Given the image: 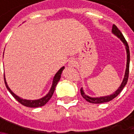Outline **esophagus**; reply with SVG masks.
Returning <instances> with one entry per match:
<instances>
[{
    "instance_id": "obj_1",
    "label": "esophagus",
    "mask_w": 134,
    "mask_h": 134,
    "mask_svg": "<svg viewBox=\"0 0 134 134\" xmlns=\"http://www.w3.org/2000/svg\"><path fill=\"white\" fill-rule=\"evenodd\" d=\"M76 61H75V59H71L69 60V65L70 67H74L76 65Z\"/></svg>"
}]
</instances>
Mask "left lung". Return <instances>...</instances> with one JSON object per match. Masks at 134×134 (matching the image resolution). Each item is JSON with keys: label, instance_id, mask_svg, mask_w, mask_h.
<instances>
[{"label": "left lung", "instance_id": "left-lung-1", "mask_svg": "<svg viewBox=\"0 0 134 134\" xmlns=\"http://www.w3.org/2000/svg\"><path fill=\"white\" fill-rule=\"evenodd\" d=\"M112 34H114L116 36H117L119 39H120L121 42H123L124 45L125 46V49H126L127 52V64H126V69H125V76L123 80L121 82L120 86L115 91L113 94H111L110 95H106V96H100V97H90L89 95H87L84 92V91L83 90V88H81L80 90V93L82 97L85 99L86 100H87L88 102L92 103V104H102V103H106L108 101H110L111 100H113V98H115L117 95H119L121 92V90L124 89V87L127 84V82L128 80V75H129V65H130V51H129V46L127 42V41L125 39L124 36L122 35L121 33V31L118 29V27H116L115 24L113 25L112 27Z\"/></svg>", "mask_w": 134, "mask_h": 134}]
</instances>
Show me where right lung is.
I'll return each mask as SVG.
<instances>
[{
	"label": "right lung",
	"instance_id": "add662e5",
	"mask_svg": "<svg viewBox=\"0 0 134 134\" xmlns=\"http://www.w3.org/2000/svg\"><path fill=\"white\" fill-rule=\"evenodd\" d=\"M65 69L64 66H63L56 73V75H54V79H53V82H52V85H51V87L49 90V92H48V94L46 95H44V97L39 98V99H36V100H27V99H24V98H20L19 96L16 95L14 92H13L12 90L9 89V87L8 86L7 83V80H6V78H5V75H4V82H5V85H6V87L8 90V91L12 94L13 97L18 100V102L20 104H21L22 105L25 106V107H42L44 106L48 101L52 97V95L54 94V90H55V88L57 86V84L58 83L59 80H60V77H61V75H62V72Z\"/></svg>",
	"mask_w": 134,
	"mask_h": 134
}]
</instances>
